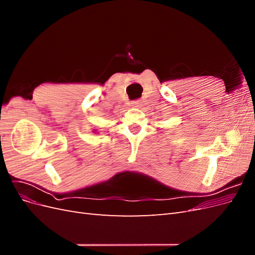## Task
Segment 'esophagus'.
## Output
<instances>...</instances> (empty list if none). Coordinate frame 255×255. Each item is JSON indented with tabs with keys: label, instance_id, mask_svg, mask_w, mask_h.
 <instances>
[{
	"label": "esophagus",
	"instance_id": "34e87169",
	"mask_svg": "<svg viewBox=\"0 0 255 255\" xmlns=\"http://www.w3.org/2000/svg\"><path fill=\"white\" fill-rule=\"evenodd\" d=\"M132 106L136 107V109H138V107L141 106V102L140 101H134V102H132Z\"/></svg>",
	"mask_w": 255,
	"mask_h": 255
}]
</instances>
